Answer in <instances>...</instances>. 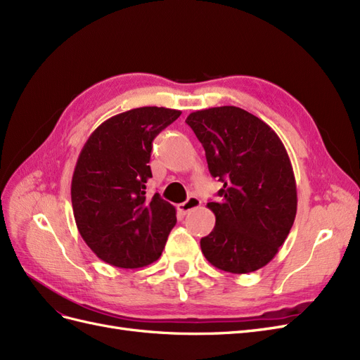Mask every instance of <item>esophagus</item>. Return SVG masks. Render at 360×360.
<instances>
[{"label":"esophagus","mask_w":360,"mask_h":360,"mask_svg":"<svg viewBox=\"0 0 360 360\" xmlns=\"http://www.w3.org/2000/svg\"><path fill=\"white\" fill-rule=\"evenodd\" d=\"M200 205H201V201H200L197 197H193V195H191V197H189L186 201L177 205V209H179L180 213L186 214V213H189V212L193 210V209H198Z\"/></svg>","instance_id":"esophagus-1"}]
</instances>
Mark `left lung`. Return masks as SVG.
I'll use <instances>...</instances> for the list:
<instances>
[{
  "label": "left lung",
  "mask_w": 360,
  "mask_h": 360,
  "mask_svg": "<svg viewBox=\"0 0 360 360\" xmlns=\"http://www.w3.org/2000/svg\"><path fill=\"white\" fill-rule=\"evenodd\" d=\"M186 123L224 188L207 202L213 231L201 238L207 261L228 274H250L284 245L297 212L296 179L287 150L263 120L237 106L191 112Z\"/></svg>",
  "instance_id": "obj_1"
}]
</instances>
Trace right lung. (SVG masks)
I'll return each instance as SVG.
<instances>
[{
  "label": "right lung",
  "instance_id": "obj_1",
  "mask_svg": "<svg viewBox=\"0 0 360 360\" xmlns=\"http://www.w3.org/2000/svg\"><path fill=\"white\" fill-rule=\"evenodd\" d=\"M143 106L108 118L86 139L72 177V207L84 242L105 263L138 269L156 261L177 222L176 207L148 198L151 143L180 117Z\"/></svg>",
  "mask_w": 360,
  "mask_h": 360
}]
</instances>
